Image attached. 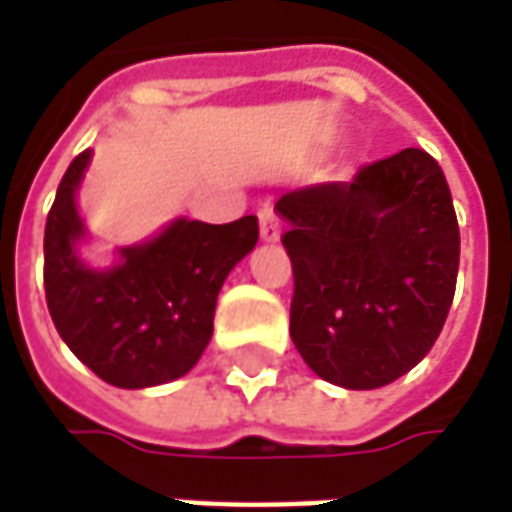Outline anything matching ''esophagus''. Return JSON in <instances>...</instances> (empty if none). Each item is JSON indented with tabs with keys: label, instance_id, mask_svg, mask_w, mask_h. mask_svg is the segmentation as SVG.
I'll list each match as a JSON object with an SVG mask.
<instances>
[{
	"label": "esophagus",
	"instance_id": "1",
	"mask_svg": "<svg viewBox=\"0 0 512 512\" xmlns=\"http://www.w3.org/2000/svg\"><path fill=\"white\" fill-rule=\"evenodd\" d=\"M260 238H263V241H268V244L279 238L277 216H274V211H268V208H263V211H260Z\"/></svg>",
	"mask_w": 512,
	"mask_h": 512
}]
</instances>
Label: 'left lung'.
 Here are the masks:
<instances>
[{"label":"left lung","instance_id":"1","mask_svg":"<svg viewBox=\"0 0 512 512\" xmlns=\"http://www.w3.org/2000/svg\"><path fill=\"white\" fill-rule=\"evenodd\" d=\"M293 263L290 337L315 376L378 389L422 362L447 321L461 233L436 158L419 147L348 183L277 200Z\"/></svg>","mask_w":512,"mask_h":512}]
</instances>
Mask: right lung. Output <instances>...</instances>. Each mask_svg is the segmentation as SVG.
Here are the masks:
<instances>
[{"mask_svg": "<svg viewBox=\"0 0 512 512\" xmlns=\"http://www.w3.org/2000/svg\"><path fill=\"white\" fill-rule=\"evenodd\" d=\"M90 150L73 158L46 219L43 285L57 332L106 384L145 389L186 376L211 343L224 279L257 244V219L230 224L178 219L106 271L84 266L76 189Z\"/></svg>", "mask_w": 512, "mask_h": 512, "instance_id": "1", "label": "right lung"}]
</instances>
